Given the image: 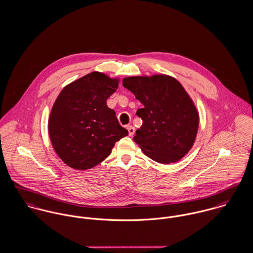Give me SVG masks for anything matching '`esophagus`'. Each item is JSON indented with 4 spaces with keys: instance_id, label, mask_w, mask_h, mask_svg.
Listing matches in <instances>:
<instances>
[{
    "instance_id": "1",
    "label": "esophagus",
    "mask_w": 253,
    "mask_h": 253,
    "mask_svg": "<svg viewBox=\"0 0 253 253\" xmlns=\"http://www.w3.org/2000/svg\"><path fill=\"white\" fill-rule=\"evenodd\" d=\"M126 128H127V130H128L129 136H132V135L134 134V132H135V128H134L132 126H127Z\"/></svg>"
}]
</instances>
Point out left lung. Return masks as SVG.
I'll list each match as a JSON object with an SVG mask.
<instances>
[{"instance_id": "left-lung-1", "label": "left lung", "mask_w": 253, "mask_h": 253, "mask_svg": "<svg viewBox=\"0 0 253 253\" xmlns=\"http://www.w3.org/2000/svg\"><path fill=\"white\" fill-rule=\"evenodd\" d=\"M123 85L144 105L136 112L143 124L133 140L155 162L179 161L194 144L199 126L198 111L180 83L154 75L125 78Z\"/></svg>"}]
</instances>
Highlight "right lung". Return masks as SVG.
<instances>
[{"label":"right lung","instance_id":"1","mask_svg":"<svg viewBox=\"0 0 253 253\" xmlns=\"http://www.w3.org/2000/svg\"><path fill=\"white\" fill-rule=\"evenodd\" d=\"M118 84L117 79L91 72L66 85L56 98L48 133L54 151L70 168L84 170L97 166L128 134L106 103Z\"/></svg>","mask_w":253,"mask_h":253}]
</instances>
